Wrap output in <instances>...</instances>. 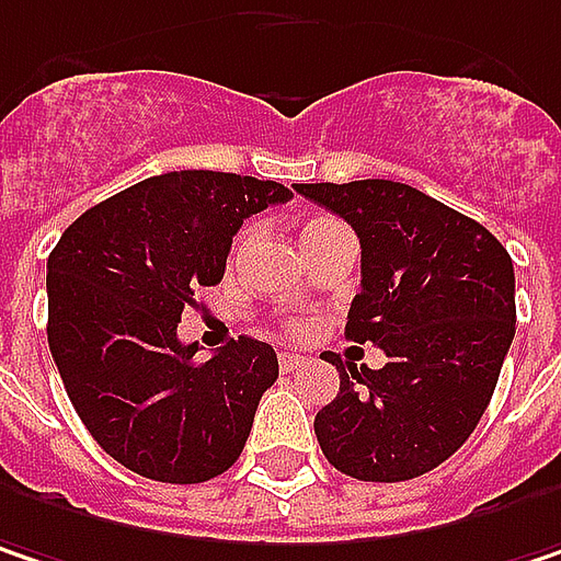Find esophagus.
<instances>
[{
    "instance_id": "34e87169",
    "label": "esophagus",
    "mask_w": 561,
    "mask_h": 561,
    "mask_svg": "<svg viewBox=\"0 0 561 561\" xmlns=\"http://www.w3.org/2000/svg\"><path fill=\"white\" fill-rule=\"evenodd\" d=\"M282 373H298L305 366V356L301 353H279Z\"/></svg>"
}]
</instances>
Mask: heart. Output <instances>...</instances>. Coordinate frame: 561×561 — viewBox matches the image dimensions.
I'll return each instance as SVG.
<instances>
[{"mask_svg":"<svg viewBox=\"0 0 561 561\" xmlns=\"http://www.w3.org/2000/svg\"><path fill=\"white\" fill-rule=\"evenodd\" d=\"M321 221H328V218H314V221H308L305 228H311V225H321ZM250 237H253V230H240L237 237H233V243H230V263H237V256L243 253V247L250 243Z\"/></svg>","mask_w":561,"mask_h":561,"instance_id":"b5f03b06","label":"heart"}]
</instances>
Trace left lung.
<instances>
[{"label":"left lung","instance_id":"8db88e82","mask_svg":"<svg viewBox=\"0 0 561 561\" xmlns=\"http://www.w3.org/2000/svg\"><path fill=\"white\" fill-rule=\"evenodd\" d=\"M295 192L356 230L363 288L346 336L388 356L382 369L333 363L340 391L314 417L318 443L350 479H417L469 439L494 394L517 324L511 253L404 182H301Z\"/></svg>","mask_w":561,"mask_h":561}]
</instances>
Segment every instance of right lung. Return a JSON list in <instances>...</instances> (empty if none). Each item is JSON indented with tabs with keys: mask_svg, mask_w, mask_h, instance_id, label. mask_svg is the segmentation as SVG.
<instances>
[{
	"mask_svg": "<svg viewBox=\"0 0 561 561\" xmlns=\"http://www.w3.org/2000/svg\"><path fill=\"white\" fill-rule=\"evenodd\" d=\"M282 182L182 170L79 215L47 260V343L92 439L125 469L170 484L228 472L243 453L276 350L237 336L211 359L179 343L195 288L225 279L240 225L288 202Z\"/></svg>",
	"mask_w": 561,
	"mask_h": 561,
	"instance_id": "add662e5",
	"label": "right lung"
}]
</instances>
